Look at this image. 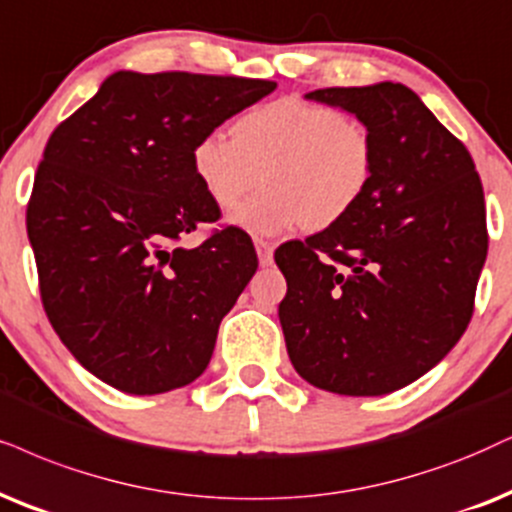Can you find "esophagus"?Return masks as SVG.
I'll use <instances>...</instances> for the list:
<instances>
[{"mask_svg": "<svg viewBox=\"0 0 512 512\" xmlns=\"http://www.w3.org/2000/svg\"><path fill=\"white\" fill-rule=\"evenodd\" d=\"M255 248H257V257H260L262 267L271 264V260H274V245L264 241V238H255Z\"/></svg>", "mask_w": 512, "mask_h": 512, "instance_id": "1", "label": "esophagus"}]
</instances>
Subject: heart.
<instances>
[{
	"mask_svg": "<svg viewBox=\"0 0 512 512\" xmlns=\"http://www.w3.org/2000/svg\"><path fill=\"white\" fill-rule=\"evenodd\" d=\"M198 186L219 210L264 172V191L236 210L234 224L255 236H281L307 224L326 229L359 205L373 179L375 137L366 120L328 103L283 96L250 108L234 134L215 129L191 148Z\"/></svg>",
	"mask_w": 512,
	"mask_h": 512,
	"instance_id": "obj_1",
	"label": "heart"
}]
</instances>
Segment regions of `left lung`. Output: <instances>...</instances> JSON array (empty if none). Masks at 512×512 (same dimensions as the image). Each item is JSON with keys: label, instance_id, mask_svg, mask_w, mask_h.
<instances>
[{"label": "left lung", "instance_id": "left-lung-1", "mask_svg": "<svg viewBox=\"0 0 512 512\" xmlns=\"http://www.w3.org/2000/svg\"><path fill=\"white\" fill-rule=\"evenodd\" d=\"M307 99L371 125L375 170L347 217L276 250L288 283L278 319L307 383L378 397L428 373L468 328L489 248L482 181L463 141L404 84Z\"/></svg>", "mask_w": 512, "mask_h": 512}]
</instances>
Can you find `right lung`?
Instances as JSON below:
<instances>
[{"label":"right lung","mask_w":512,"mask_h":512,"mask_svg":"<svg viewBox=\"0 0 512 512\" xmlns=\"http://www.w3.org/2000/svg\"><path fill=\"white\" fill-rule=\"evenodd\" d=\"M276 82L120 70L47 141L25 212L44 312L70 354L127 394L193 383L219 323L257 269L250 236L222 212L191 148Z\"/></svg>","instance_id":"right-lung-1"}]
</instances>
